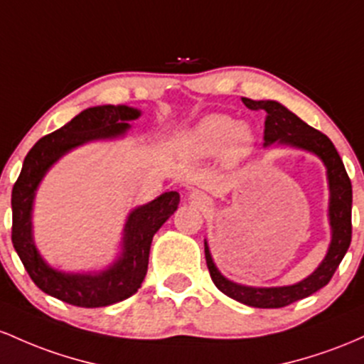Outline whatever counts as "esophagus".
I'll return each mask as SVG.
<instances>
[{
    "label": "esophagus",
    "instance_id": "obj_1",
    "mask_svg": "<svg viewBox=\"0 0 364 364\" xmlns=\"http://www.w3.org/2000/svg\"><path fill=\"white\" fill-rule=\"evenodd\" d=\"M189 198H191V201H193L196 206H199V208H208L211 204L210 198H208L204 193H199V191H196V193L191 194Z\"/></svg>",
    "mask_w": 364,
    "mask_h": 364
}]
</instances>
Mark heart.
<instances>
[{
  "label": "heart",
  "mask_w": 364,
  "mask_h": 364,
  "mask_svg": "<svg viewBox=\"0 0 364 364\" xmlns=\"http://www.w3.org/2000/svg\"><path fill=\"white\" fill-rule=\"evenodd\" d=\"M252 144V130L223 113L206 115L183 136V148L198 158H210L223 151L228 160L237 161L249 154Z\"/></svg>",
  "instance_id": "1"
}]
</instances>
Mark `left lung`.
Returning <instances> with one entry per match:
<instances>
[{
  "instance_id": "obj_1",
  "label": "left lung",
  "mask_w": 364,
  "mask_h": 364,
  "mask_svg": "<svg viewBox=\"0 0 364 364\" xmlns=\"http://www.w3.org/2000/svg\"><path fill=\"white\" fill-rule=\"evenodd\" d=\"M242 103L249 109H264V148L270 146H289L294 149H303L314 154L323 161L328 181V223L330 237L328 251L323 261L311 275L292 285H279V287H252L228 280L216 268L213 256L210 252L208 240L204 239V256H206L208 270L211 280L225 296L251 308H284L296 301L311 296L328 284L333 273L341 264L350 244V210H353V187L347 177L341 156L336 146L332 144L325 134L309 127L299 117L294 115L291 109L285 108L279 101H255L242 97Z\"/></svg>"
}]
</instances>
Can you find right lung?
I'll return each instance as SVG.
<instances>
[{
	"mask_svg": "<svg viewBox=\"0 0 364 364\" xmlns=\"http://www.w3.org/2000/svg\"><path fill=\"white\" fill-rule=\"evenodd\" d=\"M139 117L141 109L132 106H91L73 117L67 125L39 139L23 160L22 171L11 191V242L34 284L63 303L80 308H103L136 294L148 272L153 237L181 203V194L170 191L134 208L124 225L120 251L113 263L103 270L82 273L58 270L41 256L36 246L32 232L36 193L51 166L87 142L125 137L130 130L129 122Z\"/></svg>",
	"mask_w": 364,
	"mask_h": 364,
	"instance_id": "right-lung-1",
	"label": "right lung"
}]
</instances>
